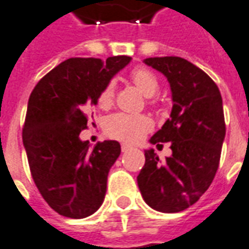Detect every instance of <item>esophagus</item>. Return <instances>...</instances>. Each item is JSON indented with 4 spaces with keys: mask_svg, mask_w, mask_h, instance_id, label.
Wrapping results in <instances>:
<instances>
[{
    "mask_svg": "<svg viewBox=\"0 0 249 249\" xmlns=\"http://www.w3.org/2000/svg\"><path fill=\"white\" fill-rule=\"evenodd\" d=\"M129 149H130V145H128V144H121V151L123 152L129 151Z\"/></svg>",
    "mask_w": 249,
    "mask_h": 249,
    "instance_id": "34e87169",
    "label": "esophagus"
}]
</instances>
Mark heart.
<instances>
[{"instance_id":"1","label":"heart","mask_w":249,"mask_h":249,"mask_svg":"<svg viewBox=\"0 0 249 249\" xmlns=\"http://www.w3.org/2000/svg\"><path fill=\"white\" fill-rule=\"evenodd\" d=\"M130 80L141 92L149 97L148 103L153 105L155 96L159 90V81L156 76L145 68H137L130 71ZM114 101V84L107 82L100 90L97 96V105L100 108H109ZM152 128V120L145 114H128L119 112L108 116L104 120L103 129L105 135L116 140L125 141V142H135L140 140L148 130Z\"/></svg>"}]
</instances>
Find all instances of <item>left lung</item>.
<instances>
[{
	"label": "left lung",
	"mask_w": 249,
	"mask_h": 249,
	"mask_svg": "<svg viewBox=\"0 0 249 249\" xmlns=\"http://www.w3.org/2000/svg\"><path fill=\"white\" fill-rule=\"evenodd\" d=\"M144 62L161 71L171 85V119L151 142H171L172 156L161 161L153 149L145 151L137 184L151 208L181 212L203 196L217 172L225 137L223 98L213 80L181 57H151Z\"/></svg>",
	"instance_id": "left-lung-1"
}]
</instances>
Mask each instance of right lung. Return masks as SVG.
<instances>
[{"label":"right lung","mask_w":249,"mask_h":249,"mask_svg":"<svg viewBox=\"0 0 249 249\" xmlns=\"http://www.w3.org/2000/svg\"><path fill=\"white\" fill-rule=\"evenodd\" d=\"M132 60L128 56L69 58L41 78L30 94L22 141L41 196L57 213L84 219L105 197L109 169L120 156L114 140L90 148L80 140L88 119L82 107Z\"/></svg>","instance_id":"right-lung-1"}]
</instances>
